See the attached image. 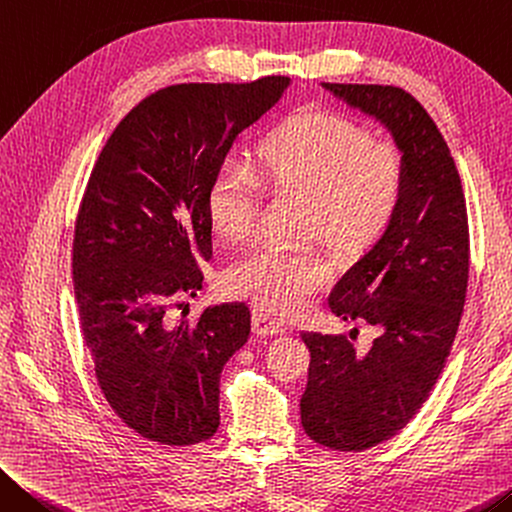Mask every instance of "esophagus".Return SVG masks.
<instances>
[{
	"label": "esophagus",
	"instance_id": "1",
	"mask_svg": "<svg viewBox=\"0 0 512 512\" xmlns=\"http://www.w3.org/2000/svg\"><path fill=\"white\" fill-rule=\"evenodd\" d=\"M251 329H254L256 335H281L286 333V324L274 320V317L265 315V313H254L251 315Z\"/></svg>",
	"mask_w": 512,
	"mask_h": 512
}]
</instances>
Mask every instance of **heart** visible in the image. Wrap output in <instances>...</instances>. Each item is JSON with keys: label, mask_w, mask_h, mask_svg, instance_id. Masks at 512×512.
Wrapping results in <instances>:
<instances>
[{"label": "heart", "mask_w": 512, "mask_h": 512, "mask_svg": "<svg viewBox=\"0 0 512 512\" xmlns=\"http://www.w3.org/2000/svg\"><path fill=\"white\" fill-rule=\"evenodd\" d=\"M263 186L306 197L301 231L320 236L340 256L374 247L395 224L408 192V161L395 142L367 140L345 117L304 111L263 140L254 165L229 156L206 195V215L217 236L242 242L256 229ZM329 279L320 249L265 242L231 267L229 288L270 313L306 306Z\"/></svg>", "instance_id": "heart-1"}]
</instances>
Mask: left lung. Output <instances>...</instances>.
<instances>
[{"label": "left lung", "mask_w": 512, "mask_h": 512, "mask_svg": "<svg viewBox=\"0 0 512 512\" xmlns=\"http://www.w3.org/2000/svg\"><path fill=\"white\" fill-rule=\"evenodd\" d=\"M322 88L381 122L408 161L395 224L329 297L342 322L370 326L372 347L356 349L358 329L301 333L311 351L301 426L317 445L360 451L413 420L447 363L467 292V208L447 142L413 95L365 83Z\"/></svg>", "instance_id": "8db88e82"}]
</instances>
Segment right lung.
Instances as JSON below:
<instances>
[{
    "instance_id": "1",
    "label": "right lung",
    "mask_w": 512,
    "mask_h": 512,
    "mask_svg": "<svg viewBox=\"0 0 512 512\" xmlns=\"http://www.w3.org/2000/svg\"><path fill=\"white\" fill-rule=\"evenodd\" d=\"M288 86H167L131 108L92 167L72 247L81 333L106 401L152 442L197 445L220 426V374L249 338V308L213 306L190 322L183 299L213 258L208 186Z\"/></svg>"
}]
</instances>
